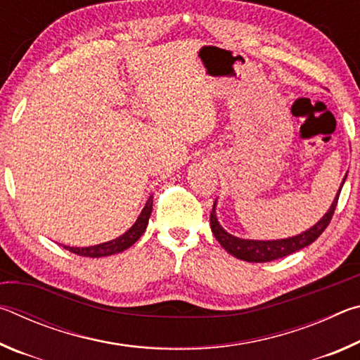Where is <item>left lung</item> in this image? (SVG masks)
<instances>
[{
    "label": "left lung",
    "mask_w": 360,
    "mask_h": 360,
    "mask_svg": "<svg viewBox=\"0 0 360 360\" xmlns=\"http://www.w3.org/2000/svg\"><path fill=\"white\" fill-rule=\"evenodd\" d=\"M345 179H346V176H345ZM345 179H343V182H341L338 193H337V197H335L332 206L328 208L326 214L322 216L321 221L316 225H313L311 229L303 231V233H300V235L290 236V238H284V240H268V241L238 238V236L227 233V231L221 227V224H219L217 216H216V202H214V206H212V211L210 216L211 230H212V233H214L216 240L221 243V246L225 249V251L233 255V257H236V259L260 264V262H271V260L285 257V255L294 254L297 251H300V249L311 245L314 240L319 238V235L322 233V231L327 229V225L332 221L335 208H337L338 197H340L341 187H343V184H345Z\"/></svg>",
    "instance_id": "obj_1"
}]
</instances>
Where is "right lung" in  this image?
<instances>
[{
    "mask_svg": "<svg viewBox=\"0 0 360 360\" xmlns=\"http://www.w3.org/2000/svg\"><path fill=\"white\" fill-rule=\"evenodd\" d=\"M150 212H152V197L148 198V202H146L141 214H139L136 219V222L131 225L130 230H127L124 235H120L119 238L101 243V245L89 246V248H75V246H63V248L72 254L84 255V257H94V259L106 257V255H112V254L125 251V249H129L130 246L135 245V243L139 240V236L144 233L146 227H148Z\"/></svg>",
    "mask_w": 360,
    "mask_h": 360,
    "instance_id": "right-lung-1",
    "label": "right lung"
}]
</instances>
